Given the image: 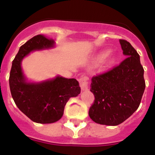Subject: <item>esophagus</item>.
<instances>
[{
    "mask_svg": "<svg viewBox=\"0 0 155 155\" xmlns=\"http://www.w3.org/2000/svg\"><path fill=\"white\" fill-rule=\"evenodd\" d=\"M87 80H88V78L87 76H85V75H83V76H81L79 79V83H80V87H81V89L83 91L87 90V87H88V82H87Z\"/></svg>",
    "mask_w": 155,
    "mask_h": 155,
    "instance_id": "1",
    "label": "esophagus"
}]
</instances>
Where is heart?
I'll use <instances>...</instances> for the list:
<instances>
[{"label": "heart", "mask_w": 155, "mask_h": 155, "mask_svg": "<svg viewBox=\"0 0 155 155\" xmlns=\"http://www.w3.org/2000/svg\"><path fill=\"white\" fill-rule=\"evenodd\" d=\"M110 51L109 50H107V51H104L101 52V53L97 55V61H103L104 58H106V57H108V55H109V54H110ZM113 62V60H110L109 61V63H112Z\"/></svg>", "instance_id": "heart-1"}]
</instances>
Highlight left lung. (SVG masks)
<instances>
[{
  "instance_id": "1",
  "label": "left lung",
  "mask_w": 155,
  "mask_h": 155,
  "mask_svg": "<svg viewBox=\"0 0 155 155\" xmlns=\"http://www.w3.org/2000/svg\"><path fill=\"white\" fill-rule=\"evenodd\" d=\"M120 43L126 58L91 81L95 100L88 114L101 125H117L130 117L139 107L146 87L139 54L126 40L120 39Z\"/></svg>"
}]
</instances>
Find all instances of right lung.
Instances as JSON below:
<instances>
[{"mask_svg":"<svg viewBox=\"0 0 155 155\" xmlns=\"http://www.w3.org/2000/svg\"><path fill=\"white\" fill-rule=\"evenodd\" d=\"M54 44V40L42 35L30 38L20 47L9 74V87L16 105L30 120L41 124L59 120L68 100L80 93L79 82L75 79L57 76L54 80L38 84L25 81L21 67L23 58L33 51L48 49Z\"/></svg>","mask_w":155,"mask_h":155,"instance_id":"1","label":"right lung"}]
</instances>
